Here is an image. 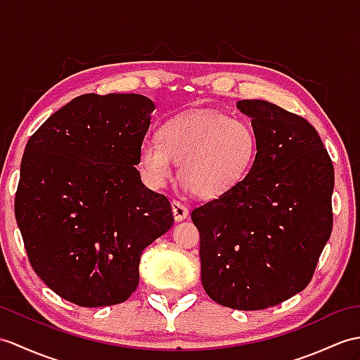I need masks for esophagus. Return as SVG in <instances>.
<instances>
[{
  "instance_id": "obj_1",
  "label": "esophagus",
  "mask_w": 360,
  "mask_h": 360,
  "mask_svg": "<svg viewBox=\"0 0 360 360\" xmlns=\"http://www.w3.org/2000/svg\"><path fill=\"white\" fill-rule=\"evenodd\" d=\"M172 212H173V216H174V221H176V222L184 221L188 216L187 207L184 205V204H181L179 200H173V202H172Z\"/></svg>"
}]
</instances>
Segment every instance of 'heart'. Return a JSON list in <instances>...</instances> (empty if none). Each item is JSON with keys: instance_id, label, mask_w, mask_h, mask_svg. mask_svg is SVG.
I'll list each match as a JSON object with an SVG mask.
<instances>
[{"instance_id": "1", "label": "heart", "mask_w": 360, "mask_h": 360, "mask_svg": "<svg viewBox=\"0 0 360 360\" xmlns=\"http://www.w3.org/2000/svg\"><path fill=\"white\" fill-rule=\"evenodd\" d=\"M160 141L146 139L139 148L142 172L160 187L179 162V179L199 198L227 193L244 179L256 156L250 125L216 110L184 113L165 121Z\"/></svg>"}]
</instances>
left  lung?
<instances>
[{
	"mask_svg": "<svg viewBox=\"0 0 360 360\" xmlns=\"http://www.w3.org/2000/svg\"><path fill=\"white\" fill-rule=\"evenodd\" d=\"M256 156L238 186L191 212L200 235V281L214 302L253 311L310 283L333 229L334 169L302 116L242 99Z\"/></svg>",
	"mask_w": 360,
	"mask_h": 360,
	"instance_id": "8db88e82",
	"label": "left lung"
}]
</instances>
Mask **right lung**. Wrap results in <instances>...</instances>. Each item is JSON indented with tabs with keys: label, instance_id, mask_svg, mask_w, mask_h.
<instances>
[{
	"label": "right lung",
	"instance_id": "1",
	"mask_svg": "<svg viewBox=\"0 0 360 360\" xmlns=\"http://www.w3.org/2000/svg\"><path fill=\"white\" fill-rule=\"evenodd\" d=\"M153 110L136 94L81 95L27 141L16 224L33 271L69 302L127 300L141 253L173 225L169 199L147 188L135 167Z\"/></svg>",
	"mask_w": 360,
	"mask_h": 360
}]
</instances>
